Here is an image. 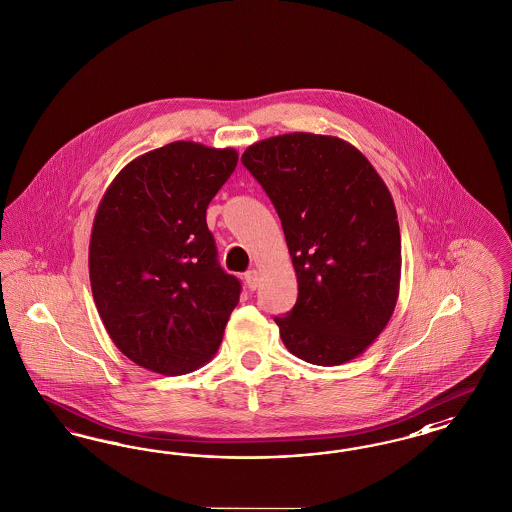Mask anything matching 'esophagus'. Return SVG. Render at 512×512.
<instances>
[{
    "instance_id": "1",
    "label": "esophagus",
    "mask_w": 512,
    "mask_h": 512,
    "mask_svg": "<svg viewBox=\"0 0 512 512\" xmlns=\"http://www.w3.org/2000/svg\"><path fill=\"white\" fill-rule=\"evenodd\" d=\"M245 284H247L248 290H256L260 286V273L256 269L248 271L245 275Z\"/></svg>"
}]
</instances>
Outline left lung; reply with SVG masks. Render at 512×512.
Listing matches in <instances>:
<instances>
[{
	"label": "left lung",
	"instance_id": "8db88e82",
	"mask_svg": "<svg viewBox=\"0 0 512 512\" xmlns=\"http://www.w3.org/2000/svg\"><path fill=\"white\" fill-rule=\"evenodd\" d=\"M241 162L275 205L296 271V305L275 318L284 347L324 367L354 360L386 328L399 296L390 190L360 150L333 135H275Z\"/></svg>",
	"mask_w": 512,
	"mask_h": 512
}]
</instances>
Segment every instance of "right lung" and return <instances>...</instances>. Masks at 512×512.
<instances>
[{"mask_svg":"<svg viewBox=\"0 0 512 512\" xmlns=\"http://www.w3.org/2000/svg\"><path fill=\"white\" fill-rule=\"evenodd\" d=\"M237 160L235 149L175 141L137 156L99 201L92 296L116 348L149 371L184 375L209 362L239 303L205 218Z\"/></svg>","mask_w":512,"mask_h":512,"instance_id":"obj_1","label":"right lung"}]
</instances>
